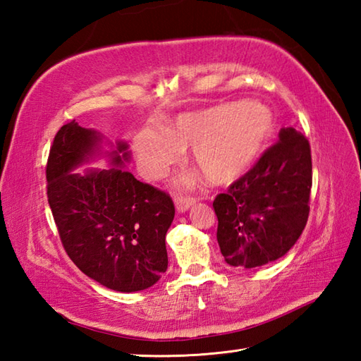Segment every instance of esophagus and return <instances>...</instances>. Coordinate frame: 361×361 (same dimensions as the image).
<instances>
[{
  "label": "esophagus",
  "instance_id": "obj_1",
  "mask_svg": "<svg viewBox=\"0 0 361 361\" xmlns=\"http://www.w3.org/2000/svg\"><path fill=\"white\" fill-rule=\"evenodd\" d=\"M195 202L194 197H175V208L178 212H186Z\"/></svg>",
  "mask_w": 361,
  "mask_h": 361
}]
</instances>
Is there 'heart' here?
<instances>
[{"instance_id": "1", "label": "heart", "mask_w": 361, "mask_h": 361, "mask_svg": "<svg viewBox=\"0 0 361 361\" xmlns=\"http://www.w3.org/2000/svg\"><path fill=\"white\" fill-rule=\"evenodd\" d=\"M273 130V113L264 104L231 102L180 114L166 130L144 128L135 147L150 178L163 176L183 158L185 149H192L195 164L206 178L226 185L255 164Z\"/></svg>"}]
</instances>
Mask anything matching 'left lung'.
Wrapping results in <instances>:
<instances>
[{
  "instance_id": "obj_1",
  "label": "left lung",
  "mask_w": 361,
  "mask_h": 361,
  "mask_svg": "<svg viewBox=\"0 0 361 361\" xmlns=\"http://www.w3.org/2000/svg\"><path fill=\"white\" fill-rule=\"evenodd\" d=\"M310 189L309 140L295 128H282L279 141L212 203L226 262L255 268L286 255L307 224Z\"/></svg>"
}]
</instances>
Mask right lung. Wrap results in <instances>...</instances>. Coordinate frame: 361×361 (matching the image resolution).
<instances>
[{"label":"right lung","instance_id":"obj_1","mask_svg":"<svg viewBox=\"0 0 361 361\" xmlns=\"http://www.w3.org/2000/svg\"><path fill=\"white\" fill-rule=\"evenodd\" d=\"M101 136L71 121L60 127L46 163V194L66 255L106 288L152 287L167 270L166 233L175 206L171 195L136 180L122 167L73 173L97 149ZM111 161H128L118 142Z\"/></svg>","mask_w":361,"mask_h":361}]
</instances>
